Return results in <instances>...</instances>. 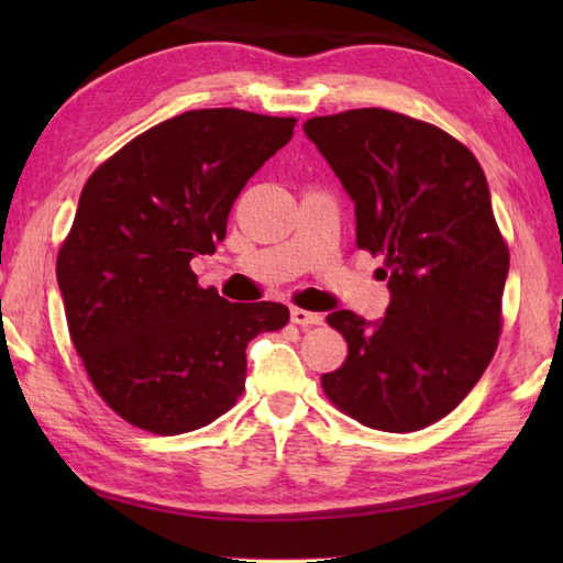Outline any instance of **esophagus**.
I'll list each match as a JSON object with an SVG mask.
<instances>
[{"label": "esophagus", "instance_id": "1", "mask_svg": "<svg viewBox=\"0 0 563 563\" xmlns=\"http://www.w3.org/2000/svg\"><path fill=\"white\" fill-rule=\"evenodd\" d=\"M290 318H292L295 325H302V328H312V325H320V322H322L320 312H310V310H302V308H292Z\"/></svg>", "mask_w": 563, "mask_h": 563}]
</instances>
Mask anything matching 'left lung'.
Segmentation results:
<instances>
[{
	"mask_svg": "<svg viewBox=\"0 0 563 563\" xmlns=\"http://www.w3.org/2000/svg\"><path fill=\"white\" fill-rule=\"evenodd\" d=\"M355 201L357 247L383 258L379 322L328 316L347 357L322 375L340 412L383 432H417L479 383L501 335L509 247L479 161L450 133L387 109L305 121Z\"/></svg>",
	"mask_w": 563,
	"mask_h": 563,
	"instance_id": "8db88e82",
	"label": "left lung"
}]
</instances>
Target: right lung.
<instances>
[{"instance_id": "1", "label": "right lung", "mask_w": 563, "mask_h": 563, "mask_svg": "<svg viewBox=\"0 0 563 563\" xmlns=\"http://www.w3.org/2000/svg\"><path fill=\"white\" fill-rule=\"evenodd\" d=\"M292 117L198 109L148 129L93 170L56 255L66 325L93 389L151 434L201 430L245 389V347L288 325L280 302L201 288L255 170L288 144Z\"/></svg>"}]
</instances>
